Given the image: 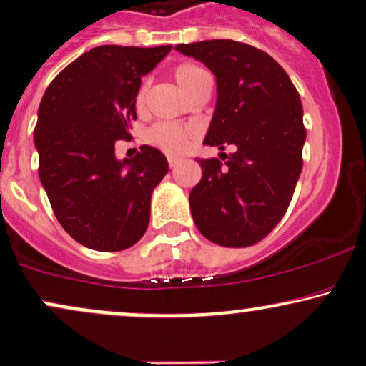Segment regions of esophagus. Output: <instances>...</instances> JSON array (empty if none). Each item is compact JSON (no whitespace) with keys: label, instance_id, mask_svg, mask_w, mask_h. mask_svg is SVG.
Masks as SVG:
<instances>
[{"label":"esophagus","instance_id":"1","mask_svg":"<svg viewBox=\"0 0 366 366\" xmlns=\"http://www.w3.org/2000/svg\"><path fill=\"white\" fill-rule=\"evenodd\" d=\"M179 164H180V159H179V157H169V165H170V169L177 167Z\"/></svg>","mask_w":366,"mask_h":366}]
</instances>
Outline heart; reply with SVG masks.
Instances as JSON below:
<instances>
[{"mask_svg": "<svg viewBox=\"0 0 366 366\" xmlns=\"http://www.w3.org/2000/svg\"><path fill=\"white\" fill-rule=\"evenodd\" d=\"M172 77L174 81L177 82V86L180 87V91L184 94L192 96L194 92H197L202 87H211V77L204 69L197 64L192 62H184L179 64L177 67H174L172 71ZM145 98H147V86L142 84L140 89L137 92V106L142 108L145 104ZM192 138V129L187 127H182V124H175V123H167V122H160L155 123L149 132H147V142L150 145L157 147V149L167 152V154H179L182 152L186 147L189 145Z\"/></svg>", "mask_w": 366, "mask_h": 366, "instance_id": "1", "label": "heart"}]
</instances>
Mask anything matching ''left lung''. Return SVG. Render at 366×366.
Segmentation results:
<instances>
[{"instance_id": "obj_1", "label": "left lung", "mask_w": 366, "mask_h": 366, "mask_svg": "<svg viewBox=\"0 0 366 366\" xmlns=\"http://www.w3.org/2000/svg\"><path fill=\"white\" fill-rule=\"evenodd\" d=\"M216 76L217 99L204 145H234L226 162L201 159L189 194L197 229L228 248L252 247L285 214L302 170L306 128L290 77L263 50L234 40L180 44ZM223 159V160H224Z\"/></svg>"}]
</instances>
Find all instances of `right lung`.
<instances>
[{
	"instance_id": "obj_1",
	"label": "right lung",
	"mask_w": 366,
	"mask_h": 366,
	"mask_svg": "<svg viewBox=\"0 0 366 366\" xmlns=\"http://www.w3.org/2000/svg\"><path fill=\"white\" fill-rule=\"evenodd\" d=\"M170 50L91 49L50 82L40 101L34 137L40 182L60 226L87 248L119 252L145 234L167 159L142 145L133 159L118 160L114 143L132 137L142 77Z\"/></svg>"
}]
</instances>
